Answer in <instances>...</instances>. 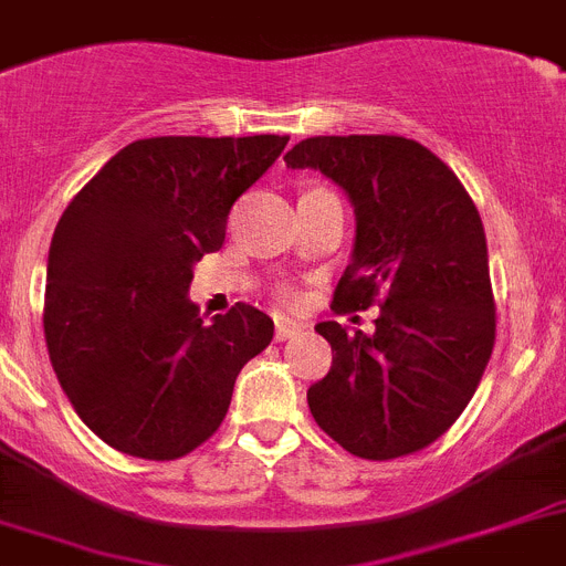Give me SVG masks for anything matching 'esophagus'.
Returning <instances> with one entry per match:
<instances>
[{
    "instance_id": "obj_1",
    "label": "esophagus",
    "mask_w": 566,
    "mask_h": 566,
    "mask_svg": "<svg viewBox=\"0 0 566 566\" xmlns=\"http://www.w3.org/2000/svg\"><path fill=\"white\" fill-rule=\"evenodd\" d=\"M296 333H302V322H293V318L284 316L276 318V342H287V338H293Z\"/></svg>"
}]
</instances>
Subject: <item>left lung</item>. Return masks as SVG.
I'll return each instance as SVG.
<instances>
[{
	"label": "left lung",
	"instance_id": "left-lung-1",
	"mask_svg": "<svg viewBox=\"0 0 566 566\" xmlns=\"http://www.w3.org/2000/svg\"><path fill=\"white\" fill-rule=\"evenodd\" d=\"M284 161L327 176L356 213L333 307H381L373 336L316 324L333 367L307 390L313 419L358 459L416 453L459 419L493 353L479 210L459 176L405 136H313Z\"/></svg>",
	"mask_w": 566,
	"mask_h": 566
}]
</instances>
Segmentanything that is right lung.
Returning a JSON list of instances; mask_svg holds the SVG:
<instances>
[{
  "instance_id": "add662e5",
  "label": "right lung",
  "mask_w": 566,
  "mask_h": 566,
  "mask_svg": "<svg viewBox=\"0 0 566 566\" xmlns=\"http://www.w3.org/2000/svg\"><path fill=\"white\" fill-rule=\"evenodd\" d=\"M287 136H156L122 147L53 230L45 342L78 419L119 453L174 461L208 441L235 376L273 338L239 302L205 322L193 264Z\"/></svg>"
}]
</instances>
